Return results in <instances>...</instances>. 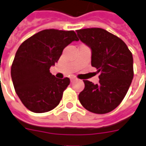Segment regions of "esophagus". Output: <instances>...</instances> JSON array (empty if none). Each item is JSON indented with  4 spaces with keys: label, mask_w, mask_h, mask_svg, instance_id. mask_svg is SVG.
Returning a JSON list of instances; mask_svg holds the SVG:
<instances>
[{
    "label": "esophagus",
    "mask_w": 146,
    "mask_h": 146,
    "mask_svg": "<svg viewBox=\"0 0 146 146\" xmlns=\"http://www.w3.org/2000/svg\"><path fill=\"white\" fill-rule=\"evenodd\" d=\"M74 80H76V79H75V78H71V79H70V81H71V82H73Z\"/></svg>",
    "instance_id": "1"
}]
</instances>
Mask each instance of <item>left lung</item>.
<instances>
[{
    "mask_svg": "<svg viewBox=\"0 0 146 146\" xmlns=\"http://www.w3.org/2000/svg\"><path fill=\"white\" fill-rule=\"evenodd\" d=\"M80 41L92 50V66L100 73L99 84L84 80L78 98L88 111L106 114L123 101L133 77V56L126 43L102 28L76 31Z\"/></svg>",
    "mask_w": 146,
    "mask_h": 146,
    "instance_id": "obj_1",
    "label": "left lung"
}]
</instances>
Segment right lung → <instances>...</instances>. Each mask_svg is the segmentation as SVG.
Segmentation results:
<instances>
[{"instance_id":"right-lung-1","label":"right lung","mask_w":146,"mask_h":146,"mask_svg":"<svg viewBox=\"0 0 146 146\" xmlns=\"http://www.w3.org/2000/svg\"><path fill=\"white\" fill-rule=\"evenodd\" d=\"M78 40L73 31L46 29L20 45L13 60L11 76L16 94L31 111L44 113L59 104L70 80L68 77L56 78L50 68L58 62L66 46Z\"/></svg>"}]
</instances>
